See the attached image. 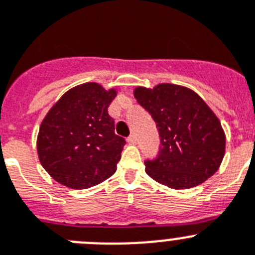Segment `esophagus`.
<instances>
[{
	"label": "esophagus",
	"instance_id": "34e87169",
	"mask_svg": "<svg viewBox=\"0 0 255 255\" xmlns=\"http://www.w3.org/2000/svg\"><path fill=\"white\" fill-rule=\"evenodd\" d=\"M127 141H128V143L134 144V143H136V142H137V137L134 136V134H130V136L127 138Z\"/></svg>",
	"mask_w": 255,
	"mask_h": 255
}]
</instances>
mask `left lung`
<instances>
[{
	"label": "left lung",
	"mask_w": 255,
	"mask_h": 255,
	"mask_svg": "<svg viewBox=\"0 0 255 255\" xmlns=\"http://www.w3.org/2000/svg\"><path fill=\"white\" fill-rule=\"evenodd\" d=\"M133 94L155 121L161 142L157 157L144 161L148 176L173 189H188L219 170L226 137L198 94L174 84L138 86Z\"/></svg>",
	"instance_id": "obj_1"
}]
</instances>
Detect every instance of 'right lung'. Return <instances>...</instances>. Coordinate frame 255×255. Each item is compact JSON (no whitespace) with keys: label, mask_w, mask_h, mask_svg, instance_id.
I'll return each mask as SVG.
<instances>
[{"label":"right lung","mask_w":255,"mask_h":255,"mask_svg":"<svg viewBox=\"0 0 255 255\" xmlns=\"http://www.w3.org/2000/svg\"><path fill=\"white\" fill-rule=\"evenodd\" d=\"M116 96V89L86 82L63 94L44 117L36 139L39 161L59 184L86 189L116 173L126 144L108 114Z\"/></svg>","instance_id":"obj_1"}]
</instances>
